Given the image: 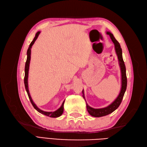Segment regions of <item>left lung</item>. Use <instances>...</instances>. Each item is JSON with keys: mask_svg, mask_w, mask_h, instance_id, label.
<instances>
[{"mask_svg": "<svg viewBox=\"0 0 147 147\" xmlns=\"http://www.w3.org/2000/svg\"><path fill=\"white\" fill-rule=\"evenodd\" d=\"M107 34L109 35L110 38L112 39V41L113 42L115 48V51L118 56L119 65L120 67V69H121V91H120L119 94L117 98L115 99L112 104L109 105V106L106 107L102 109H93L91 107L89 106L86 103V108L88 113H90L91 116L94 117H101L105 116L109 114L112 113L113 112L117 109L118 107L119 106L120 104L121 103V101L123 100V96L124 95V93L126 90L127 87V77H126V67L125 64L123 61V56H122V50L121 46H120L119 42L114 37L113 35L110 32H107ZM83 92V97L84 99V91H82Z\"/></svg>", "mask_w": 147, "mask_h": 147, "instance_id": "left-lung-1", "label": "left lung"}]
</instances>
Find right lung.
<instances>
[{"mask_svg":"<svg viewBox=\"0 0 147 147\" xmlns=\"http://www.w3.org/2000/svg\"><path fill=\"white\" fill-rule=\"evenodd\" d=\"M40 33V31H38V32L35 34V36L32 42L30 43V45L29 47V48L27 51V60H26V64H25V76H24V85H25V88L26 92L28 93V95L29 98L30 99V101L31 102V104L33 105L34 109L36 110L37 112L39 113H40L43 115H45L46 116H48L49 117H51V118H57L60 117L61 115L64 112V101L63 102V103L62 104L61 106L60 107V108H59L57 110L55 111V112H45V111H43L42 110L40 109L39 108L37 107V106L35 104L34 102H33L32 98H31V96L30 95V93L29 91V88H28V74H29V64H30V55H31V48H32L33 44L34 42L36 40L38 35Z\"/></svg>","mask_w":147,"mask_h":147,"instance_id":"1","label":"right lung"}]
</instances>
